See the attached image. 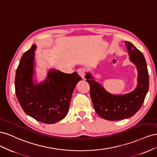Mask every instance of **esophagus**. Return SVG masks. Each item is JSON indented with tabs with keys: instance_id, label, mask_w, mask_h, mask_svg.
I'll return each mask as SVG.
<instances>
[{
	"instance_id": "34e87169",
	"label": "esophagus",
	"mask_w": 157,
	"mask_h": 157,
	"mask_svg": "<svg viewBox=\"0 0 157 157\" xmlns=\"http://www.w3.org/2000/svg\"><path fill=\"white\" fill-rule=\"evenodd\" d=\"M77 73H78V74L80 76V77H82V78H84L85 71H84V69H82V68L78 69L77 70Z\"/></svg>"
}]
</instances>
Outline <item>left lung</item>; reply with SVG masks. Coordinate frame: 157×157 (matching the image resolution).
I'll return each mask as SVG.
<instances>
[{"mask_svg": "<svg viewBox=\"0 0 157 157\" xmlns=\"http://www.w3.org/2000/svg\"><path fill=\"white\" fill-rule=\"evenodd\" d=\"M131 62L137 71V84L133 91L112 94L94 80L90 73L85 77L90 87V97L98 115L108 121H121L134 115L140 110L149 90V73L145 57L131 42L125 41Z\"/></svg>", "mask_w": 157, "mask_h": 157, "instance_id": "left-lung-1", "label": "left lung"}]
</instances>
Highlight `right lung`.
Masks as SVG:
<instances>
[{
  "mask_svg": "<svg viewBox=\"0 0 157 157\" xmlns=\"http://www.w3.org/2000/svg\"><path fill=\"white\" fill-rule=\"evenodd\" d=\"M36 49L33 44L20 59L15 77L16 97L27 115L54 124L67 115L74 89L82 78L77 72L67 74L52 69L46 79L38 83L34 80Z\"/></svg>",
  "mask_w": 157,
  "mask_h": 157,
  "instance_id": "right-lung-1",
  "label": "right lung"
}]
</instances>
